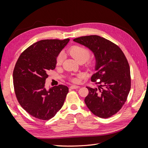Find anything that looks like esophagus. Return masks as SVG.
Returning a JSON list of instances; mask_svg holds the SVG:
<instances>
[{
    "instance_id": "obj_1",
    "label": "esophagus",
    "mask_w": 148,
    "mask_h": 148,
    "mask_svg": "<svg viewBox=\"0 0 148 148\" xmlns=\"http://www.w3.org/2000/svg\"><path fill=\"white\" fill-rule=\"evenodd\" d=\"M79 86H75V85H71V86L70 87V89H78Z\"/></svg>"
}]
</instances>
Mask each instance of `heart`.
I'll return each instance as SVG.
<instances>
[{"mask_svg": "<svg viewBox=\"0 0 148 148\" xmlns=\"http://www.w3.org/2000/svg\"><path fill=\"white\" fill-rule=\"evenodd\" d=\"M68 53L79 63V62H83L84 63V62L87 61L91 55L90 51L87 47L78 45L71 47L68 50ZM64 57V56L63 53L62 52L57 56L56 59V64L57 65H60L62 64ZM87 65L89 67H92L95 65V62L93 61H89ZM79 77L80 76L79 75L77 77L71 78L70 79L71 82H72L73 83H77L79 81Z\"/></svg>", "mask_w": 148, "mask_h": 148, "instance_id": "heart-1", "label": "heart"}]
</instances>
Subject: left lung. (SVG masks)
I'll return each mask as SVG.
<instances>
[{
	"label": "left lung",
	"mask_w": 148,
	"mask_h": 148,
	"mask_svg": "<svg viewBox=\"0 0 148 148\" xmlns=\"http://www.w3.org/2000/svg\"><path fill=\"white\" fill-rule=\"evenodd\" d=\"M73 41L89 48L96 58V73L91 81L99 85L98 88L86 87L89 94L85 104L97 117L109 118L121 109L130 91V70L127 58L117 45L99 36H86ZM97 79L99 82H96Z\"/></svg>",
	"instance_id": "left-lung-1"
}]
</instances>
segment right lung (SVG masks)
Here are the masks:
<instances>
[{"instance_id": "1", "label": "right lung", "mask_w": 148, "mask_h": 148, "mask_svg": "<svg viewBox=\"0 0 148 148\" xmlns=\"http://www.w3.org/2000/svg\"><path fill=\"white\" fill-rule=\"evenodd\" d=\"M70 39H44L34 43L21 53L13 72V86L20 106L40 120L53 117L62 107L69 88L59 84L45 88L49 71L55 69L56 59Z\"/></svg>"}]
</instances>
